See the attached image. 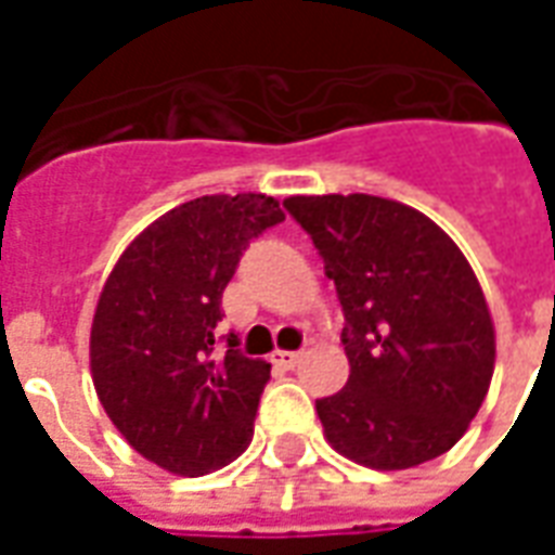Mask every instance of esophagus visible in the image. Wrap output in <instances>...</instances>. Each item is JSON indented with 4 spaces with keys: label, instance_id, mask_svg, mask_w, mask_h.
Listing matches in <instances>:
<instances>
[{
    "label": "esophagus",
    "instance_id": "esophagus-1",
    "mask_svg": "<svg viewBox=\"0 0 555 555\" xmlns=\"http://www.w3.org/2000/svg\"><path fill=\"white\" fill-rule=\"evenodd\" d=\"M300 350H273V353H270V362H273V365H282V369H294V365L300 362Z\"/></svg>",
    "mask_w": 555,
    "mask_h": 555
}]
</instances>
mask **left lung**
<instances>
[{"mask_svg":"<svg viewBox=\"0 0 555 555\" xmlns=\"http://www.w3.org/2000/svg\"><path fill=\"white\" fill-rule=\"evenodd\" d=\"M345 312L348 386L314 401L326 442L369 469L449 452L488 396L496 330L446 231L380 195H291Z\"/></svg>","mask_w":555,"mask_h":555,"instance_id":"8db88e82","label":"left lung"}]
</instances>
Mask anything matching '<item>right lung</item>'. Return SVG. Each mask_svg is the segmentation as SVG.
Returning <instances> with one entry per match:
<instances>
[{"instance_id":"obj_1","label":"right lung","mask_w":555,"mask_h":555,"mask_svg":"<svg viewBox=\"0 0 555 555\" xmlns=\"http://www.w3.org/2000/svg\"><path fill=\"white\" fill-rule=\"evenodd\" d=\"M282 219L273 195H202L139 231L103 282L91 380L121 437L166 473L205 476L253 442L270 365L234 336L219 353V306L243 249Z\"/></svg>"}]
</instances>
